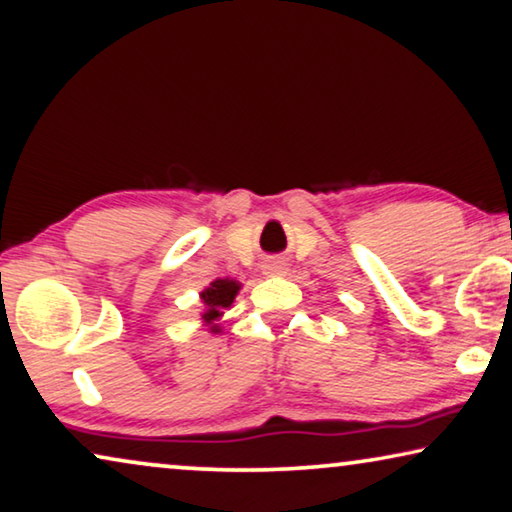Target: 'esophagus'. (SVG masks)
<instances>
[{
    "mask_svg": "<svg viewBox=\"0 0 512 512\" xmlns=\"http://www.w3.org/2000/svg\"><path fill=\"white\" fill-rule=\"evenodd\" d=\"M283 270H286V267H283L281 261L265 263V272H267V274H283Z\"/></svg>",
    "mask_w": 512,
    "mask_h": 512,
    "instance_id": "obj_1",
    "label": "esophagus"
}]
</instances>
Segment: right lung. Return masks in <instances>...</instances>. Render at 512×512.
Wrapping results in <instances>:
<instances>
[{
  "mask_svg": "<svg viewBox=\"0 0 512 512\" xmlns=\"http://www.w3.org/2000/svg\"><path fill=\"white\" fill-rule=\"evenodd\" d=\"M240 283L233 279H215L210 286L201 293V302L206 306V311L201 313V320L210 325V332H219L217 320L224 316L226 309H231V304L238 295Z\"/></svg>",
  "mask_w": 512,
  "mask_h": 512,
  "instance_id": "add662e5",
  "label": "right lung"
}]
</instances>
